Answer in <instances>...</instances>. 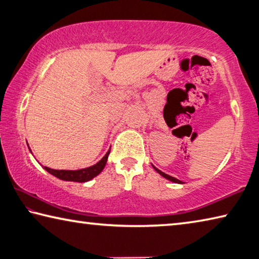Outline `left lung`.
<instances>
[{
  "mask_svg": "<svg viewBox=\"0 0 259 259\" xmlns=\"http://www.w3.org/2000/svg\"><path fill=\"white\" fill-rule=\"evenodd\" d=\"M153 168H154L157 172H159L161 176H163L164 178H166V179H169V181H171V182H174V183H178V184H181L182 182L179 181V179H177V178H175V177H171V176H169V175H166V174H164V172H162L161 170H159L157 168H155V166H153Z\"/></svg>",
  "mask_w": 259,
  "mask_h": 259,
  "instance_id": "obj_1",
  "label": "left lung"
}]
</instances>
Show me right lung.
Masks as SVG:
<instances>
[{
  "label": "right lung",
  "mask_w": 259,
  "mask_h": 259,
  "mask_svg": "<svg viewBox=\"0 0 259 259\" xmlns=\"http://www.w3.org/2000/svg\"><path fill=\"white\" fill-rule=\"evenodd\" d=\"M111 151V150H109ZM109 151L105 154V156L100 160L98 163H96L93 166H89V168L85 169H80V170H55L50 169L48 166H43L48 172L54 175L55 177L63 179V181H68V182H77V183H84L93 179L94 177L97 176L100 172L103 171L107 162V157L109 154Z\"/></svg>",
  "instance_id": "obj_1"
}]
</instances>
